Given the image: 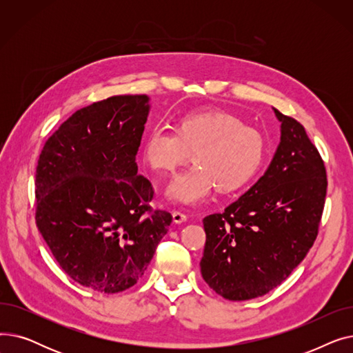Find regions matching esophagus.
Wrapping results in <instances>:
<instances>
[{"instance_id": "esophagus-1", "label": "esophagus", "mask_w": 353, "mask_h": 353, "mask_svg": "<svg viewBox=\"0 0 353 353\" xmlns=\"http://www.w3.org/2000/svg\"><path fill=\"white\" fill-rule=\"evenodd\" d=\"M172 216H173V221L176 225H180V223H183V221L188 220V216L184 213H180V212H173Z\"/></svg>"}]
</instances>
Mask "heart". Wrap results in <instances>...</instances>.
<instances>
[{"instance_id": "b5f03b06", "label": "heart", "mask_w": 353, "mask_h": 353, "mask_svg": "<svg viewBox=\"0 0 353 353\" xmlns=\"http://www.w3.org/2000/svg\"><path fill=\"white\" fill-rule=\"evenodd\" d=\"M192 153L194 165L169 184L165 197L196 205L216 188L237 192L257 174L265 161L266 141L261 132L221 108H199L181 114L174 132L154 127L144 134L140 154L159 174L174 172Z\"/></svg>"}]
</instances>
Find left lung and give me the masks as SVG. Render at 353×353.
Returning a JSON list of instances; mask_svg holds the SVG:
<instances>
[{
  "label": "left lung",
  "mask_w": 353,
  "mask_h": 353,
  "mask_svg": "<svg viewBox=\"0 0 353 353\" xmlns=\"http://www.w3.org/2000/svg\"><path fill=\"white\" fill-rule=\"evenodd\" d=\"M281 143L265 174L223 213L203 219L205 282L229 301H249L286 281L314 239L326 197V170L305 127L273 108Z\"/></svg>",
  "instance_id": "obj_1"
}]
</instances>
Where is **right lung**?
<instances>
[{
    "instance_id": "1",
    "label": "right lung",
    "mask_w": 353,
    "mask_h": 353,
    "mask_svg": "<svg viewBox=\"0 0 353 353\" xmlns=\"http://www.w3.org/2000/svg\"><path fill=\"white\" fill-rule=\"evenodd\" d=\"M145 94L77 110L44 144L35 173V221L72 281L119 293L144 274L172 214L152 212L154 190L136 156L150 113Z\"/></svg>"
}]
</instances>
